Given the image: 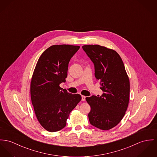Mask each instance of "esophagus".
<instances>
[{"instance_id":"esophagus-1","label":"esophagus","mask_w":157,"mask_h":157,"mask_svg":"<svg viewBox=\"0 0 157 157\" xmlns=\"http://www.w3.org/2000/svg\"><path fill=\"white\" fill-rule=\"evenodd\" d=\"M81 97H82V101H85L86 97L84 96H82Z\"/></svg>"}]
</instances>
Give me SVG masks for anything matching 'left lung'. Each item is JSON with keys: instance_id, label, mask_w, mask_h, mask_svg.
<instances>
[{"instance_id": "left-lung-1", "label": "left lung", "mask_w": 157, "mask_h": 157, "mask_svg": "<svg viewBox=\"0 0 157 157\" xmlns=\"http://www.w3.org/2000/svg\"><path fill=\"white\" fill-rule=\"evenodd\" d=\"M93 62L95 76L100 82L103 94L86 97L91 110L89 121L97 128L108 130L118 125L127 109L130 80L120 55L113 49L98 45L82 46Z\"/></svg>"}]
</instances>
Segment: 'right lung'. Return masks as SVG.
<instances>
[{
	"instance_id": "add662e5",
	"label": "right lung",
	"mask_w": 157,
	"mask_h": 157,
	"mask_svg": "<svg viewBox=\"0 0 157 157\" xmlns=\"http://www.w3.org/2000/svg\"><path fill=\"white\" fill-rule=\"evenodd\" d=\"M79 46L55 45L47 49L37 62L30 83V96L36 118L48 132L66 125L69 113L81 100L60 84L66 81L69 63Z\"/></svg>"
}]
</instances>
